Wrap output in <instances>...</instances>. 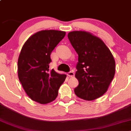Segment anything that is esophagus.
Masks as SVG:
<instances>
[{
    "label": "esophagus",
    "instance_id": "obj_1",
    "mask_svg": "<svg viewBox=\"0 0 131 131\" xmlns=\"http://www.w3.org/2000/svg\"><path fill=\"white\" fill-rule=\"evenodd\" d=\"M67 75L69 77H73L74 75H75V73H73V71H70V72L67 73Z\"/></svg>",
    "mask_w": 131,
    "mask_h": 131
}]
</instances>
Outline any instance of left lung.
Returning a JSON list of instances; mask_svg holds the SVG:
<instances>
[{"mask_svg":"<svg viewBox=\"0 0 131 131\" xmlns=\"http://www.w3.org/2000/svg\"><path fill=\"white\" fill-rule=\"evenodd\" d=\"M68 38L78 54L75 77L77 97L93 100L102 96L114 78L115 63L110 49L102 39L86 31H72Z\"/></svg>","mask_w":131,"mask_h":131,"instance_id":"obj_1","label":"left lung"}]
</instances>
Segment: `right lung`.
<instances>
[{
  "label": "right lung",
  "mask_w": 131,
  "mask_h": 131,
  "mask_svg": "<svg viewBox=\"0 0 131 131\" xmlns=\"http://www.w3.org/2000/svg\"><path fill=\"white\" fill-rule=\"evenodd\" d=\"M65 34L56 30L39 31L26 41L20 51L17 62L19 81L27 95L39 104L54 100L67 77L49 70L51 53Z\"/></svg>",
  "instance_id": "add662e5"
}]
</instances>
